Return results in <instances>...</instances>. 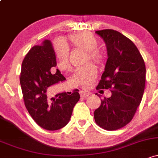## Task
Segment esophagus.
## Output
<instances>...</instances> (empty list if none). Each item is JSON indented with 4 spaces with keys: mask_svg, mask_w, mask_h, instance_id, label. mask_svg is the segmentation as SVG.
I'll return each mask as SVG.
<instances>
[{
    "mask_svg": "<svg viewBox=\"0 0 158 158\" xmlns=\"http://www.w3.org/2000/svg\"><path fill=\"white\" fill-rule=\"evenodd\" d=\"M80 95H81V97H87V96H89V95H90V93H86V92H84V91H81V93H80Z\"/></svg>",
    "mask_w": 158,
    "mask_h": 158,
    "instance_id": "1",
    "label": "esophagus"
}]
</instances>
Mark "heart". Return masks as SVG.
Returning <instances> with one entry per match:
<instances>
[{
  "label": "heart",
  "instance_id": "heart-1",
  "mask_svg": "<svg viewBox=\"0 0 158 158\" xmlns=\"http://www.w3.org/2000/svg\"><path fill=\"white\" fill-rule=\"evenodd\" d=\"M68 40L71 47L86 52L84 62H91L97 65H102L105 60L103 52L98 48L99 42L94 35L89 32H81L70 35ZM56 56L58 60V67L61 71H66L70 67L69 60V51L68 47L60 41L54 44ZM97 76V71L92 64H87L74 72V80L84 89H88L92 85Z\"/></svg>",
  "mask_w": 158,
  "mask_h": 158
}]
</instances>
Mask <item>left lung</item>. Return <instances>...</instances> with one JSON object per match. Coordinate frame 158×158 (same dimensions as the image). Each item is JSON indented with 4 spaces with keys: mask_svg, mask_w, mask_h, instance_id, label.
I'll use <instances>...</instances> for the list:
<instances>
[{
    "mask_svg": "<svg viewBox=\"0 0 158 158\" xmlns=\"http://www.w3.org/2000/svg\"><path fill=\"white\" fill-rule=\"evenodd\" d=\"M96 33L104 40L108 57L96 89H109L111 96L101 100L94 119L98 126L111 131L125 127L133 119L143 96L146 69L131 40L113 29Z\"/></svg>",
    "mask_w": 158,
    "mask_h": 158,
    "instance_id": "8db88e82",
    "label": "left lung"
}]
</instances>
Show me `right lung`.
Masks as SVG:
<instances>
[{
    "mask_svg": "<svg viewBox=\"0 0 158 158\" xmlns=\"http://www.w3.org/2000/svg\"><path fill=\"white\" fill-rule=\"evenodd\" d=\"M56 65L51 42L46 40L41 45L34 46L23 59L20 84L25 106L35 123L47 130H57L67 125L73 108L80 99L78 90L71 95L58 93L49 98V87L66 80L60 72L51 74Z\"/></svg>",
    "mask_w": 158,
    "mask_h": 158,
    "instance_id": "add662e5",
    "label": "right lung"
}]
</instances>
